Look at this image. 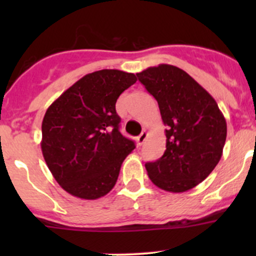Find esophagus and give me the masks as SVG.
<instances>
[{"instance_id":"esophagus-1","label":"esophagus","mask_w":256,"mask_h":256,"mask_svg":"<svg viewBox=\"0 0 256 256\" xmlns=\"http://www.w3.org/2000/svg\"><path fill=\"white\" fill-rule=\"evenodd\" d=\"M146 138H147V131H142L141 135L138 138V144L141 146V144L144 142V140H146Z\"/></svg>"}]
</instances>
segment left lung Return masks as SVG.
<instances>
[{
  "instance_id": "1",
  "label": "left lung",
  "mask_w": 256,
  "mask_h": 256,
  "mask_svg": "<svg viewBox=\"0 0 256 256\" xmlns=\"http://www.w3.org/2000/svg\"><path fill=\"white\" fill-rule=\"evenodd\" d=\"M157 100L166 126L161 158L144 164L150 180L172 193L190 190L218 164L226 138V121L210 94L190 74L170 64L136 74Z\"/></svg>"
}]
</instances>
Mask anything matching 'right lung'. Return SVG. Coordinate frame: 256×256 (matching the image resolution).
<instances>
[{"instance_id":"right-lung-1","label":"right lung","mask_w":256,"mask_h":256,"mask_svg":"<svg viewBox=\"0 0 256 256\" xmlns=\"http://www.w3.org/2000/svg\"><path fill=\"white\" fill-rule=\"evenodd\" d=\"M135 74L102 69L86 74L52 102L42 122V154L62 188L82 200L110 192L135 148L118 131L115 104Z\"/></svg>"}]
</instances>
